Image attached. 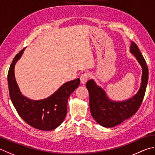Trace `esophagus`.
Returning <instances> with one entry per match:
<instances>
[{
  "label": "esophagus",
  "mask_w": 155,
  "mask_h": 155,
  "mask_svg": "<svg viewBox=\"0 0 155 155\" xmlns=\"http://www.w3.org/2000/svg\"><path fill=\"white\" fill-rule=\"evenodd\" d=\"M91 77V75L89 74L88 73H85L82 74V75L80 76V81L82 84H85L87 81L88 80L89 78Z\"/></svg>",
  "instance_id": "obj_1"
}]
</instances>
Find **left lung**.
Returning <instances> with one entry per match:
<instances>
[{
    "mask_svg": "<svg viewBox=\"0 0 155 155\" xmlns=\"http://www.w3.org/2000/svg\"><path fill=\"white\" fill-rule=\"evenodd\" d=\"M131 52L136 57L142 67V84L138 93L124 101L115 102L107 98L105 91L97 86L93 80L86 83L90 99L89 105L91 115L97 123L104 127H114L131 118L139 109L145 95L148 80V68L137 45L132 41Z\"/></svg>",
    "mask_w": 155,
    "mask_h": 155,
    "instance_id": "8db88e82",
    "label": "left lung"
}]
</instances>
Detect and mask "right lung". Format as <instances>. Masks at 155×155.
<instances>
[{
    "label": "right lung",
    "instance_id": "1",
    "mask_svg": "<svg viewBox=\"0 0 155 155\" xmlns=\"http://www.w3.org/2000/svg\"><path fill=\"white\" fill-rule=\"evenodd\" d=\"M22 49L13 58L8 71L7 79L10 99L13 106L23 120L29 125L42 131H51L64 121L67 112V101L70 94L79 86L80 80L64 84L47 99L40 101L24 97L20 93L14 75V67L23 54Z\"/></svg>",
    "mask_w": 155,
    "mask_h": 155
}]
</instances>
